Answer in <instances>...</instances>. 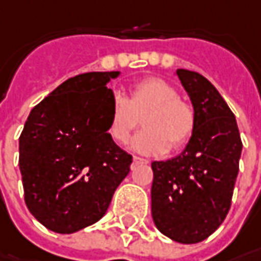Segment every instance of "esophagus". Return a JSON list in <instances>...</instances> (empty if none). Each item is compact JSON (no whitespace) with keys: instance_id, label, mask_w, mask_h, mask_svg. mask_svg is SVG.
<instances>
[{"instance_id":"obj_1","label":"esophagus","mask_w":261,"mask_h":261,"mask_svg":"<svg viewBox=\"0 0 261 261\" xmlns=\"http://www.w3.org/2000/svg\"><path fill=\"white\" fill-rule=\"evenodd\" d=\"M142 164H149V161L147 159H143V158H139V156H134L133 158V166H137V165Z\"/></svg>"}]
</instances>
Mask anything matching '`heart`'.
<instances>
[{
    "mask_svg": "<svg viewBox=\"0 0 261 261\" xmlns=\"http://www.w3.org/2000/svg\"><path fill=\"white\" fill-rule=\"evenodd\" d=\"M144 130L133 139V149L144 154H164L169 146L179 150L191 140L197 117L194 108L179 97L175 87L159 77H147L130 87L128 97L115 95L109 107L108 133L118 144L128 142L140 125Z\"/></svg>",
    "mask_w": 261,
    "mask_h": 261,
    "instance_id": "obj_1",
    "label": "heart"
}]
</instances>
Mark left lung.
I'll list each match as a JSON object with an SVG mask.
<instances>
[{
  "label": "left lung",
  "mask_w": 261,
  "mask_h": 261,
  "mask_svg": "<svg viewBox=\"0 0 261 261\" xmlns=\"http://www.w3.org/2000/svg\"><path fill=\"white\" fill-rule=\"evenodd\" d=\"M196 111L197 125L184 152L152 162V216L168 238L206 240L231 209L243 142L232 111L206 77L176 70Z\"/></svg>",
  "instance_id": "left-lung-1"
}]
</instances>
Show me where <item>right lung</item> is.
Segmentation results:
<instances>
[{
    "label": "right lung",
    "instance_id": "right-lung-1",
    "mask_svg": "<svg viewBox=\"0 0 261 261\" xmlns=\"http://www.w3.org/2000/svg\"><path fill=\"white\" fill-rule=\"evenodd\" d=\"M118 71L79 74L32 109L18 139L24 201L48 229L71 233L108 210L133 156L108 133Z\"/></svg>",
    "mask_w": 261,
    "mask_h": 261
}]
</instances>
